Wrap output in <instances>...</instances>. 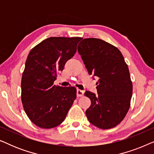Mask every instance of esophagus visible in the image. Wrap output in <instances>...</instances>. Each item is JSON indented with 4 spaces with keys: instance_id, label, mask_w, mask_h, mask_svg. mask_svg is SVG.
<instances>
[{
    "instance_id": "34e87169",
    "label": "esophagus",
    "mask_w": 154,
    "mask_h": 154,
    "mask_svg": "<svg viewBox=\"0 0 154 154\" xmlns=\"http://www.w3.org/2000/svg\"><path fill=\"white\" fill-rule=\"evenodd\" d=\"M76 94H77V96L78 97H82V96H83L84 92L83 91V90H80V89H78L77 91H76Z\"/></svg>"
}]
</instances>
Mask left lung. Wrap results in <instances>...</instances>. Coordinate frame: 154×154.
I'll return each mask as SVG.
<instances>
[{
    "label": "left lung",
    "instance_id": "obj_1",
    "mask_svg": "<svg viewBox=\"0 0 154 154\" xmlns=\"http://www.w3.org/2000/svg\"><path fill=\"white\" fill-rule=\"evenodd\" d=\"M78 52L88 73L99 79L97 94L85 91L91 100L85 111L90 123L101 129L114 128L127 114L132 94L129 69L120 50L99 38L80 42Z\"/></svg>",
    "mask_w": 154,
    "mask_h": 154
}]
</instances>
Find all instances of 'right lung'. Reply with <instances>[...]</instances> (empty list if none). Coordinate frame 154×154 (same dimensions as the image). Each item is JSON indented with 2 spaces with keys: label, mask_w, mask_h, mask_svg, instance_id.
Returning a JSON list of instances; mask_svg holds the SVG:
<instances>
[{
  "label": "right lung",
  "mask_w": 154,
  "mask_h": 154,
  "mask_svg": "<svg viewBox=\"0 0 154 154\" xmlns=\"http://www.w3.org/2000/svg\"><path fill=\"white\" fill-rule=\"evenodd\" d=\"M81 38L50 37L35 46L25 63L21 89L29 119L41 128L60 125L76 98L75 87L54 85L57 74L74 55Z\"/></svg>",
  "instance_id": "add662e5"
}]
</instances>
